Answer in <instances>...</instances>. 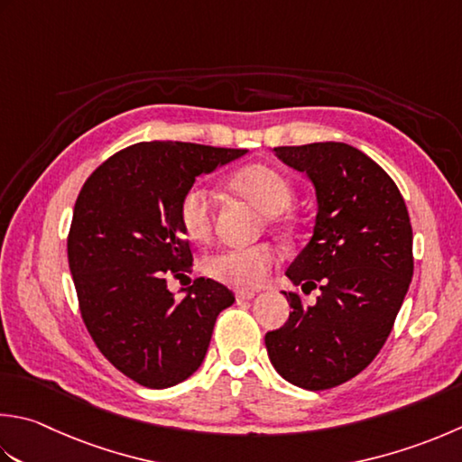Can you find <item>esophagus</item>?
<instances>
[{
	"mask_svg": "<svg viewBox=\"0 0 462 462\" xmlns=\"http://www.w3.org/2000/svg\"><path fill=\"white\" fill-rule=\"evenodd\" d=\"M234 296H236L238 302H244V300H252V298L256 296L254 291H236L234 292Z\"/></svg>",
	"mask_w": 462,
	"mask_h": 462,
	"instance_id": "34e87169",
	"label": "esophagus"
}]
</instances>
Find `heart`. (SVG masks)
<instances>
[{
  "label": "heart",
  "instance_id": "heart-1",
  "mask_svg": "<svg viewBox=\"0 0 462 462\" xmlns=\"http://www.w3.org/2000/svg\"><path fill=\"white\" fill-rule=\"evenodd\" d=\"M238 196L270 214V222L286 226L292 216L284 210L294 200V186L282 171L268 164H250L234 171L228 180ZM178 220L188 238L196 242L208 240L214 228V196L200 184L189 186L178 202ZM278 264V250L273 244L224 248L204 260V273L218 282L242 288H256L268 278Z\"/></svg>",
  "mask_w": 462,
  "mask_h": 462
}]
</instances>
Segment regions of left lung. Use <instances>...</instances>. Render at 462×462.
Masks as SVG:
<instances>
[{
  "label": "left lung",
  "mask_w": 462,
  "mask_h": 462,
  "mask_svg": "<svg viewBox=\"0 0 462 462\" xmlns=\"http://www.w3.org/2000/svg\"><path fill=\"white\" fill-rule=\"evenodd\" d=\"M316 188L314 234L286 276L316 302L284 292L291 316L266 332L270 363L306 391H327L373 363L409 291L412 226L393 178L348 143L274 148Z\"/></svg>",
  "instance_id": "1"
}]
</instances>
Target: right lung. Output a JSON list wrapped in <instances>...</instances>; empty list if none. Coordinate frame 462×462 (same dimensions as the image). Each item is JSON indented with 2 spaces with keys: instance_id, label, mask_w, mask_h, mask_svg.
Segmentation results:
<instances>
[{
  "instance_id": "right-lung-1",
  "label": "right lung",
  "mask_w": 462,
  "mask_h": 462,
  "mask_svg": "<svg viewBox=\"0 0 462 462\" xmlns=\"http://www.w3.org/2000/svg\"><path fill=\"white\" fill-rule=\"evenodd\" d=\"M246 150L140 142L116 152L81 186L68 234L79 314L99 352L132 381L168 388L196 373L228 288L196 278L178 298L168 276L192 273L178 202L194 180Z\"/></svg>"
}]
</instances>
